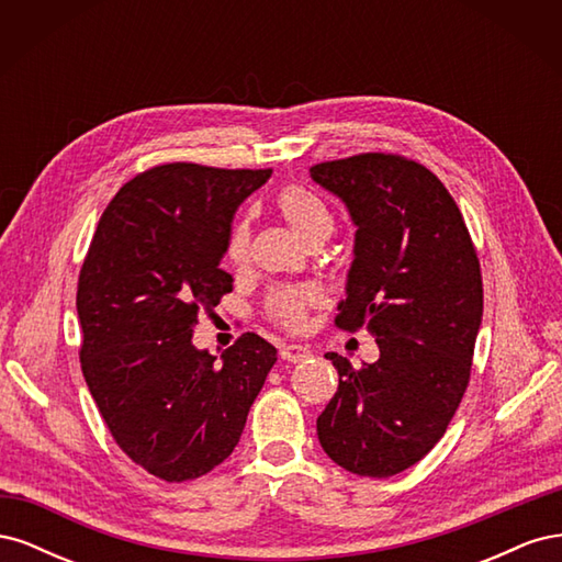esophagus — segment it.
<instances>
[{"label": "esophagus", "instance_id": "esophagus-1", "mask_svg": "<svg viewBox=\"0 0 562 562\" xmlns=\"http://www.w3.org/2000/svg\"><path fill=\"white\" fill-rule=\"evenodd\" d=\"M310 353L312 351L307 347H302V345H285L281 349V359L288 361V363H300L304 359H310Z\"/></svg>", "mask_w": 562, "mask_h": 562}]
</instances>
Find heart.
<instances>
[{
    "label": "heart",
    "instance_id": "b5f03b06",
    "mask_svg": "<svg viewBox=\"0 0 562 562\" xmlns=\"http://www.w3.org/2000/svg\"><path fill=\"white\" fill-rule=\"evenodd\" d=\"M277 211L285 220L293 232L300 236L304 244H312L316 239L326 241L333 234L335 217L328 209V203L323 201L314 190L304 184H285L277 194ZM250 252V227L248 220L236 217L229 232L225 255L234 265H241L248 260ZM321 304V293L314 285H281L274 288L265 300V314L269 321H274L277 326L285 330H302L307 316L314 307Z\"/></svg>",
    "mask_w": 562,
    "mask_h": 562
}]
</instances>
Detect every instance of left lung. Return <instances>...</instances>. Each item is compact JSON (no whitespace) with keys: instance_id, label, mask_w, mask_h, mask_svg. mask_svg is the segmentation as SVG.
<instances>
[{"instance_id":"8db88e82","label":"left lung","mask_w":562,"mask_h":562,"mask_svg":"<svg viewBox=\"0 0 562 562\" xmlns=\"http://www.w3.org/2000/svg\"><path fill=\"white\" fill-rule=\"evenodd\" d=\"M356 225L347 300L335 326L368 328L380 359L353 368L326 353L339 384L316 419L335 464L389 479L443 438L471 380L483 277L454 199L427 166L366 151L310 168Z\"/></svg>"}]
</instances>
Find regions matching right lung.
<instances>
[{
    "label": "right lung",
    "instance_id": "add662e5",
    "mask_svg": "<svg viewBox=\"0 0 562 562\" xmlns=\"http://www.w3.org/2000/svg\"><path fill=\"white\" fill-rule=\"evenodd\" d=\"M269 168L151 166L108 203L77 283L83 380L114 443L166 483L232 454L277 349L244 333L223 361L192 345L199 312L232 293L220 269L239 203Z\"/></svg>",
    "mask_w": 562,
    "mask_h": 562
}]
</instances>
